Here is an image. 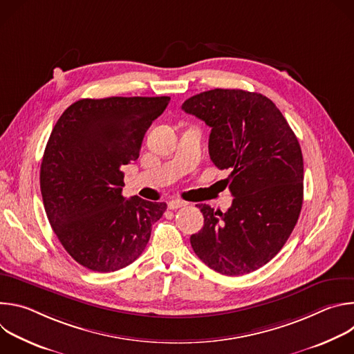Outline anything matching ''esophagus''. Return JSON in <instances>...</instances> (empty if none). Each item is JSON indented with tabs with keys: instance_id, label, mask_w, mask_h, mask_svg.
<instances>
[{
	"instance_id": "34e87169",
	"label": "esophagus",
	"mask_w": 354,
	"mask_h": 354,
	"mask_svg": "<svg viewBox=\"0 0 354 354\" xmlns=\"http://www.w3.org/2000/svg\"><path fill=\"white\" fill-rule=\"evenodd\" d=\"M185 206H187L186 201H182V200H178V198L171 200L169 203H168L169 210H176V209H180V207H185Z\"/></svg>"
}]
</instances>
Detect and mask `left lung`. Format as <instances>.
<instances>
[{"mask_svg":"<svg viewBox=\"0 0 354 354\" xmlns=\"http://www.w3.org/2000/svg\"><path fill=\"white\" fill-rule=\"evenodd\" d=\"M182 109L212 127L209 154L231 172L225 182L234 196L227 213L197 205L205 225L190 236L194 254L225 276L258 270L279 254L299 217V142L277 106L258 92L216 88L189 97Z\"/></svg>","mask_w":354,"mask_h":354,"instance_id":"1","label":"left lung"}]
</instances>
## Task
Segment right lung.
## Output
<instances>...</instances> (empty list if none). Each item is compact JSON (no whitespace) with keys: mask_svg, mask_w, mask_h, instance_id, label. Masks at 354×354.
I'll list each match as a JSON object with an SVG mask.
<instances>
[{"mask_svg":"<svg viewBox=\"0 0 354 354\" xmlns=\"http://www.w3.org/2000/svg\"><path fill=\"white\" fill-rule=\"evenodd\" d=\"M169 100L80 99L48 137L40 167L44 210L68 255L89 270L108 273L133 263L167 210V203L123 197L122 167L138 158L147 130Z\"/></svg>","mask_w":354,"mask_h":354,"instance_id":"obj_1","label":"right lung"}]
</instances>
